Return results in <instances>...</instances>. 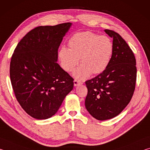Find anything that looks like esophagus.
I'll list each match as a JSON object with an SVG mask.
<instances>
[{"instance_id":"obj_1","label":"esophagus","mask_w":150,"mask_h":150,"mask_svg":"<svg viewBox=\"0 0 150 150\" xmlns=\"http://www.w3.org/2000/svg\"><path fill=\"white\" fill-rule=\"evenodd\" d=\"M73 83H74V85L75 86H77L79 85H81V84H83L82 82H81V81H78L77 79H75L74 81H73Z\"/></svg>"}]
</instances>
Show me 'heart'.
I'll return each instance as SVG.
<instances>
[{"label":"heart","instance_id":"1","mask_svg":"<svg viewBox=\"0 0 150 150\" xmlns=\"http://www.w3.org/2000/svg\"><path fill=\"white\" fill-rule=\"evenodd\" d=\"M68 46L69 49L61 48L58 54L61 66L66 71L71 72L80 59L81 65L73 74L79 80L103 72L113 54V44L109 38L88 31L73 35Z\"/></svg>","mask_w":150,"mask_h":150}]
</instances>
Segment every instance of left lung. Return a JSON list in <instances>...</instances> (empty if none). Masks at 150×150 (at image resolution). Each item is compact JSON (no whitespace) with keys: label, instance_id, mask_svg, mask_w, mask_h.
Segmentation results:
<instances>
[{"label":"left lung","instance_id":"8db88e82","mask_svg":"<svg viewBox=\"0 0 150 150\" xmlns=\"http://www.w3.org/2000/svg\"><path fill=\"white\" fill-rule=\"evenodd\" d=\"M105 32L113 38L110 62L102 73L85 82V107L98 120L115 117L128 105L137 77L136 58L130 46L118 33L107 29Z\"/></svg>","mask_w":150,"mask_h":150}]
</instances>
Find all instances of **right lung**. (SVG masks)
<instances>
[{"instance_id": "obj_1", "label": "right lung", "mask_w": 150, "mask_h": 150, "mask_svg": "<svg viewBox=\"0 0 150 150\" xmlns=\"http://www.w3.org/2000/svg\"><path fill=\"white\" fill-rule=\"evenodd\" d=\"M71 23L36 27L18 42L10 77L16 100L32 117L44 120L57 112L72 91L73 79L56 62L58 48Z\"/></svg>"}]
</instances>
